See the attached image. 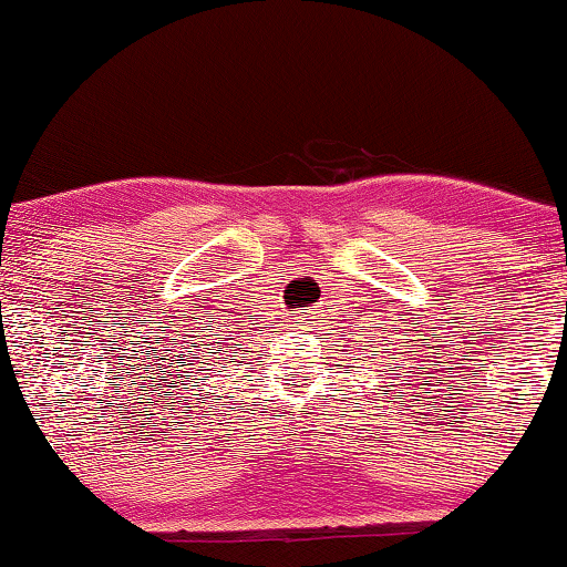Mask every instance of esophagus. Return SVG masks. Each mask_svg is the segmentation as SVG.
<instances>
[{"mask_svg": "<svg viewBox=\"0 0 567 567\" xmlns=\"http://www.w3.org/2000/svg\"><path fill=\"white\" fill-rule=\"evenodd\" d=\"M312 312H309V309H299L297 312V317H293V328L297 330H312Z\"/></svg>", "mask_w": 567, "mask_h": 567, "instance_id": "34e87169", "label": "esophagus"}]
</instances>
